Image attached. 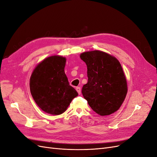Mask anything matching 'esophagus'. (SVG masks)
<instances>
[{
	"mask_svg": "<svg viewBox=\"0 0 157 157\" xmlns=\"http://www.w3.org/2000/svg\"><path fill=\"white\" fill-rule=\"evenodd\" d=\"M76 90H77V92H78V94H80V93H81V89H80V87L76 88Z\"/></svg>",
	"mask_w": 157,
	"mask_h": 157,
	"instance_id": "1",
	"label": "esophagus"
}]
</instances>
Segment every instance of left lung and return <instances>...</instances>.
Segmentation results:
<instances>
[{
    "mask_svg": "<svg viewBox=\"0 0 157 157\" xmlns=\"http://www.w3.org/2000/svg\"><path fill=\"white\" fill-rule=\"evenodd\" d=\"M87 65L88 82L82 94L93 111L101 116L117 111L127 94V82L122 66L117 58L99 50L80 56Z\"/></svg>",
    "mask_w": 157,
    "mask_h": 157,
    "instance_id": "left-lung-1",
    "label": "left lung"
}]
</instances>
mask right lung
I'll use <instances>...</instances> for the list:
<instances>
[{
  "label": "right lung",
  "mask_w": 157,
  "mask_h": 157,
  "mask_svg": "<svg viewBox=\"0 0 157 157\" xmlns=\"http://www.w3.org/2000/svg\"><path fill=\"white\" fill-rule=\"evenodd\" d=\"M65 61L61 56L47 58L36 66L30 78V91L35 103L51 115L65 112L73 99L78 96L65 73Z\"/></svg>",
  "instance_id": "right-lung-1"
}]
</instances>
